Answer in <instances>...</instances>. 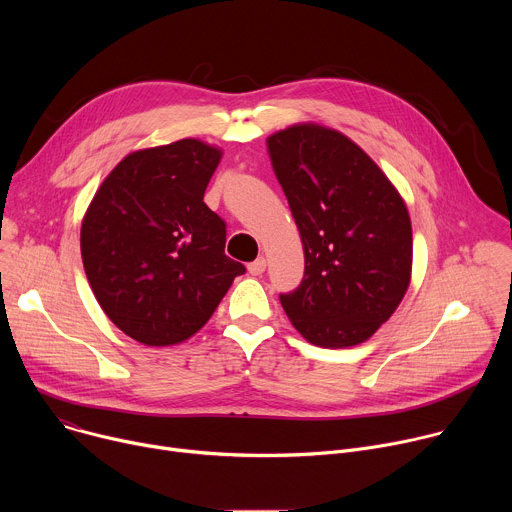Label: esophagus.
I'll use <instances>...</instances> for the list:
<instances>
[{
	"instance_id": "obj_1",
	"label": "esophagus",
	"mask_w": 512,
	"mask_h": 512,
	"mask_svg": "<svg viewBox=\"0 0 512 512\" xmlns=\"http://www.w3.org/2000/svg\"><path fill=\"white\" fill-rule=\"evenodd\" d=\"M265 267H267L265 257H257L253 263H249V273L251 275H261L265 271Z\"/></svg>"
}]
</instances>
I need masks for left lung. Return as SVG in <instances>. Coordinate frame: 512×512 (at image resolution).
Wrapping results in <instances>:
<instances>
[{
    "instance_id": "left-lung-1",
    "label": "left lung",
    "mask_w": 512,
    "mask_h": 512,
    "mask_svg": "<svg viewBox=\"0 0 512 512\" xmlns=\"http://www.w3.org/2000/svg\"><path fill=\"white\" fill-rule=\"evenodd\" d=\"M273 172L304 245V279L281 294L312 344L369 340L401 304L411 279L407 206L381 168L340 131L302 123L267 137Z\"/></svg>"
}]
</instances>
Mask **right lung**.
Segmentation results:
<instances>
[{"instance_id": "obj_1", "label": "right lung", "mask_w": 512, "mask_h": 512, "mask_svg": "<svg viewBox=\"0 0 512 512\" xmlns=\"http://www.w3.org/2000/svg\"><path fill=\"white\" fill-rule=\"evenodd\" d=\"M221 158L200 139L133 152L87 208V279L109 320L141 344L188 340L245 273L225 255V221L202 200Z\"/></svg>"}]
</instances>
